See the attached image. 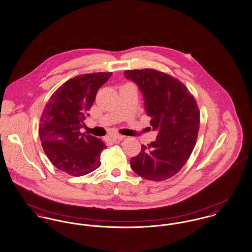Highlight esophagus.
Returning <instances> with one entry per match:
<instances>
[{
	"instance_id": "obj_1",
	"label": "esophagus",
	"mask_w": 252,
	"mask_h": 252,
	"mask_svg": "<svg viewBox=\"0 0 252 252\" xmlns=\"http://www.w3.org/2000/svg\"><path fill=\"white\" fill-rule=\"evenodd\" d=\"M124 138V136L123 135H113V136H111L110 137V139L112 140V141H114V142H117V141H120V140H122Z\"/></svg>"
}]
</instances>
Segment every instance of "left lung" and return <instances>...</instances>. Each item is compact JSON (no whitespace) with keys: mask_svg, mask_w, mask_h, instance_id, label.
Returning <instances> with one entry per match:
<instances>
[{"mask_svg":"<svg viewBox=\"0 0 252 252\" xmlns=\"http://www.w3.org/2000/svg\"><path fill=\"white\" fill-rule=\"evenodd\" d=\"M124 74L143 94L146 114L153 130L158 132L155 141L141 146L140 153L131 158L132 171L152 181L171 178L185 165L196 143V100L181 81L163 72L135 69Z\"/></svg>","mask_w":252,"mask_h":252,"instance_id":"obj_1","label":"left lung"}]
</instances>
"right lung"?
<instances>
[{"label":"right lung","mask_w":252,"mask_h":252,"mask_svg":"<svg viewBox=\"0 0 252 252\" xmlns=\"http://www.w3.org/2000/svg\"><path fill=\"white\" fill-rule=\"evenodd\" d=\"M111 72L84 74L59 87L43 109L39 125L41 146L54 166L73 176H82L100 166L103 141L80 128L97 90L110 79Z\"/></svg>","instance_id":"obj_1"}]
</instances>
